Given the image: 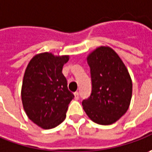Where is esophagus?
<instances>
[{"instance_id":"1","label":"esophagus","mask_w":152,"mask_h":152,"mask_svg":"<svg viewBox=\"0 0 152 152\" xmlns=\"http://www.w3.org/2000/svg\"><path fill=\"white\" fill-rule=\"evenodd\" d=\"M74 95H75V98H76V99H78V98H79V92H77V91L75 92H74Z\"/></svg>"}]
</instances>
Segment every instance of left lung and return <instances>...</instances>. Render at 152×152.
I'll return each instance as SVG.
<instances>
[{
	"instance_id": "left-lung-1",
	"label": "left lung",
	"mask_w": 152,
	"mask_h": 152,
	"mask_svg": "<svg viewBox=\"0 0 152 152\" xmlns=\"http://www.w3.org/2000/svg\"><path fill=\"white\" fill-rule=\"evenodd\" d=\"M92 93L82 101L83 109L93 122L108 125L128 110L132 97V81L117 53L101 46L87 57Z\"/></svg>"
}]
</instances>
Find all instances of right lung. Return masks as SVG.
<instances>
[{"mask_svg":"<svg viewBox=\"0 0 152 152\" xmlns=\"http://www.w3.org/2000/svg\"><path fill=\"white\" fill-rule=\"evenodd\" d=\"M69 55L55 56L51 53L36 55L25 71L22 86V101L30 120L50 129L58 126L66 117L74 94L68 90L62 74Z\"/></svg>","mask_w":152,"mask_h":152,"instance_id":"1","label":"right lung"}]
</instances>
